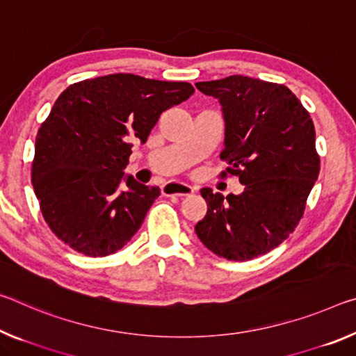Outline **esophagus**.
Wrapping results in <instances>:
<instances>
[{
    "mask_svg": "<svg viewBox=\"0 0 356 356\" xmlns=\"http://www.w3.org/2000/svg\"><path fill=\"white\" fill-rule=\"evenodd\" d=\"M163 195L165 196H188L195 191V188L184 182H168L163 185Z\"/></svg>",
    "mask_w": 356,
    "mask_h": 356,
    "instance_id": "esophagus-1",
    "label": "esophagus"
}]
</instances>
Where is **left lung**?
Listing matches in <instances>:
<instances>
[{
	"label": "left lung",
	"instance_id": "8db88e82",
	"mask_svg": "<svg viewBox=\"0 0 356 356\" xmlns=\"http://www.w3.org/2000/svg\"><path fill=\"white\" fill-rule=\"evenodd\" d=\"M196 88L222 106L220 158L245 188L227 198L201 188L207 213L195 231L216 255L247 261L280 245L300 223L320 172L314 122L280 83L236 74Z\"/></svg>",
	"mask_w": 356,
	"mask_h": 356
}]
</instances>
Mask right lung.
<instances>
[{
    "label": "right lung",
    "mask_w": 356,
    "mask_h": 356,
    "mask_svg": "<svg viewBox=\"0 0 356 356\" xmlns=\"http://www.w3.org/2000/svg\"><path fill=\"white\" fill-rule=\"evenodd\" d=\"M188 82L134 74L67 87L39 128L31 184L56 238L87 257L120 250L138 233L160 188L123 172L131 140L145 143L161 112L188 99Z\"/></svg>",
    "instance_id": "1"
}]
</instances>
